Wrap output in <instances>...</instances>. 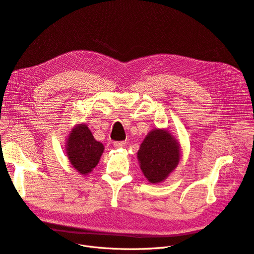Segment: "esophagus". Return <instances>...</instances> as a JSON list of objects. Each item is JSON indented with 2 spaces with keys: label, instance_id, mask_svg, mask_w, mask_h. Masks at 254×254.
I'll list each match as a JSON object with an SVG mask.
<instances>
[{
  "label": "esophagus",
  "instance_id": "obj_1",
  "mask_svg": "<svg viewBox=\"0 0 254 254\" xmlns=\"http://www.w3.org/2000/svg\"><path fill=\"white\" fill-rule=\"evenodd\" d=\"M114 144L116 147H125V144H126V141H115L114 142Z\"/></svg>",
  "mask_w": 254,
  "mask_h": 254
}]
</instances>
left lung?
I'll use <instances>...</instances> for the list:
<instances>
[{
	"label": "left lung",
	"mask_w": 254,
	"mask_h": 254,
	"mask_svg": "<svg viewBox=\"0 0 254 254\" xmlns=\"http://www.w3.org/2000/svg\"><path fill=\"white\" fill-rule=\"evenodd\" d=\"M180 143L166 129L151 130L137 152L140 169L148 181L158 184L175 170L180 162Z\"/></svg>",
	"instance_id": "left-lung-1"
}]
</instances>
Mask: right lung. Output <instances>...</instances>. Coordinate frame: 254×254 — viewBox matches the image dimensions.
Returning a JSON list of instances; mask_svg holds the SVG:
<instances>
[{
  "label": "right lung",
  "instance_id": "right-lung-1",
  "mask_svg": "<svg viewBox=\"0 0 254 254\" xmlns=\"http://www.w3.org/2000/svg\"><path fill=\"white\" fill-rule=\"evenodd\" d=\"M104 147L97 141L85 124L77 125L70 131L66 153L70 164L79 174H89L98 164Z\"/></svg>",
  "mask_w": 254,
  "mask_h": 254
}]
</instances>
